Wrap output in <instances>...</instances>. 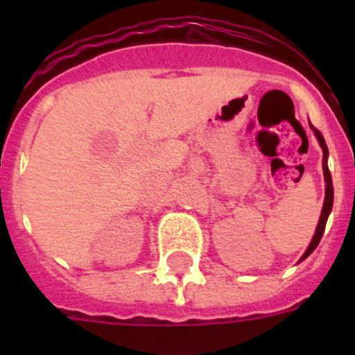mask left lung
<instances>
[{"mask_svg": "<svg viewBox=\"0 0 355 355\" xmlns=\"http://www.w3.org/2000/svg\"><path fill=\"white\" fill-rule=\"evenodd\" d=\"M311 125V123H309ZM311 128H313L314 135H316L318 142H320L321 149H323V175H324V202H323V209H321V216H320V221H318V227H316V232H314L313 235V241H311V244L307 245L306 252L302 254V257L299 259V263H302L306 257L311 256V252H313L314 249H316L318 244H320L321 237H323L324 234V227H327V221H328V216H330L331 213V207H333V184H331V175H330V168H328V148H327V142H324V137L321 135L320 130H316V128L311 125Z\"/></svg>", "mask_w": 355, "mask_h": 355, "instance_id": "obj_1", "label": "left lung"}]
</instances>
